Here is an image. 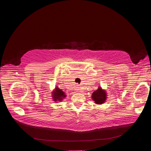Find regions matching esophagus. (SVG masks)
Wrapping results in <instances>:
<instances>
[{
	"label": "esophagus",
	"instance_id": "esophagus-1",
	"mask_svg": "<svg viewBox=\"0 0 151 151\" xmlns=\"http://www.w3.org/2000/svg\"><path fill=\"white\" fill-rule=\"evenodd\" d=\"M78 89H79V90H79L80 88H78Z\"/></svg>",
	"mask_w": 151,
	"mask_h": 151
}]
</instances>
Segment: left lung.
Segmentation results:
<instances>
[{
	"label": "left lung",
	"mask_w": 151,
	"mask_h": 151,
	"mask_svg": "<svg viewBox=\"0 0 151 151\" xmlns=\"http://www.w3.org/2000/svg\"><path fill=\"white\" fill-rule=\"evenodd\" d=\"M92 99L96 104H102L106 99V93L101 87H99L93 93Z\"/></svg>",
	"instance_id": "8db88e82"
}]
</instances>
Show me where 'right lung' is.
<instances>
[{"instance_id":"1","label":"right lung","mask_w":151,"mask_h":151,"mask_svg":"<svg viewBox=\"0 0 151 151\" xmlns=\"http://www.w3.org/2000/svg\"><path fill=\"white\" fill-rule=\"evenodd\" d=\"M52 97L54 101H61L62 99L64 97H66V95L64 94V93L59 89L58 88H55V91H54L52 93Z\"/></svg>"}]
</instances>
